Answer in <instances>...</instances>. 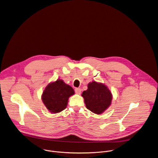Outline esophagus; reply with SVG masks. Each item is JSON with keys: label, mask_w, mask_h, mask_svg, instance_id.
Masks as SVG:
<instances>
[{"label": "esophagus", "mask_w": 158, "mask_h": 158, "mask_svg": "<svg viewBox=\"0 0 158 158\" xmlns=\"http://www.w3.org/2000/svg\"><path fill=\"white\" fill-rule=\"evenodd\" d=\"M75 92L76 94H81V89L80 88H76L75 89Z\"/></svg>", "instance_id": "esophagus-1"}]
</instances>
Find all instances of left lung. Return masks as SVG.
I'll list each match as a JSON object with an SVG mask.
<instances>
[{
    "label": "left lung",
    "mask_w": 158,
    "mask_h": 158,
    "mask_svg": "<svg viewBox=\"0 0 158 158\" xmlns=\"http://www.w3.org/2000/svg\"><path fill=\"white\" fill-rule=\"evenodd\" d=\"M87 87V90L82 94L86 108L97 114H102L111 103L110 90L105 85L95 81L90 82Z\"/></svg>",
    "instance_id": "8db88e82"
}]
</instances>
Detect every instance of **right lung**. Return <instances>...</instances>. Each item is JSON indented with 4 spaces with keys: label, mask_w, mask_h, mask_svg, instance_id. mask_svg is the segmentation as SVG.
I'll return each mask as SVG.
<instances>
[{
    "label": "right lung",
    "mask_w": 158,
    "mask_h": 158,
    "mask_svg": "<svg viewBox=\"0 0 158 158\" xmlns=\"http://www.w3.org/2000/svg\"><path fill=\"white\" fill-rule=\"evenodd\" d=\"M74 94V91L71 86L65 84L63 80L58 79L46 87L42 100L49 111L57 113L66 108L68 98Z\"/></svg>",
    "instance_id": "add662e5"
}]
</instances>
